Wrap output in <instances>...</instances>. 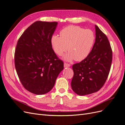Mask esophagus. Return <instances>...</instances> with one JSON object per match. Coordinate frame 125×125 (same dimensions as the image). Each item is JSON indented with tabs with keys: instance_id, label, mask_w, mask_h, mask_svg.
Wrapping results in <instances>:
<instances>
[{
	"instance_id": "34e87169",
	"label": "esophagus",
	"mask_w": 125,
	"mask_h": 125,
	"mask_svg": "<svg viewBox=\"0 0 125 125\" xmlns=\"http://www.w3.org/2000/svg\"><path fill=\"white\" fill-rule=\"evenodd\" d=\"M70 66V64L66 63V62H64V67H69Z\"/></svg>"
}]
</instances>
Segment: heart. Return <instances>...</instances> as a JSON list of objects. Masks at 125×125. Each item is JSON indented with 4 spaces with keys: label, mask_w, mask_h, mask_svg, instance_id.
<instances>
[{
    "label": "heart",
    "mask_w": 125,
    "mask_h": 125,
    "mask_svg": "<svg viewBox=\"0 0 125 125\" xmlns=\"http://www.w3.org/2000/svg\"><path fill=\"white\" fill-rule=\"evenodd\" d=\"M60 36L54 35L51 38V45L55 53L62 56L67 51L65 56L67 61L75 60L81 62L85 59L91 52L95 41L93 31L79 26L69 25L60 31Z\"/></svg>",
    "instance_id": "heart-1"
}]
</instances>
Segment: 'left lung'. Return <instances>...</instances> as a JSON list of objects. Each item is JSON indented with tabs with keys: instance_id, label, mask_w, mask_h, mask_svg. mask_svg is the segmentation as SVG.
I'll use <instances>...</instances> for the list:
<instances>
[{
	"instance_id": "8db88e82",
	"label": "left lung",
	"mask_w": 125,
	"mask_h": 125,
	"mask_svg": "<svg viewBox=\"0 0 125 125\" xmlns=\"http://www.w3.org/2000/svg\"><path fill=\"white\" fill-rule=\"evenodd\" d=\"M95 42L89 55L73 66L71 85L79 95L96 92L104 84L110 71L112 50L107 37L95 25Z\"/></svg>"
}]
</instances>
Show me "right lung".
I'll return each instance as SVG.
<instances>
[{
	"label": "right lung",
	"instance_id": "1",
	"mask_svg": "<svg viewBox=\"0 0 125 125\" xmlns=\"http://www.w3.org/2000/svg\"><path fill=\"white\" fill-rule=\"evenodd\" d=\"M57 22L37 21L19 39L14 52V65L22 85L37 95L52 89L63 62L52 48L51 38Z\"/></svg>",
	"mask_w": 125,
	"mask_h": 125
}]
</instances>
